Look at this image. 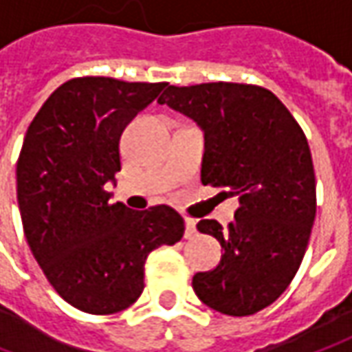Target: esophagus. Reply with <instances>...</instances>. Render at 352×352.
<instances>
[{
    "label": "esophagus",
    "instance_id": "obj_1",
    "mask_svg": "<svg viewBox=\"0 0 352 352\" xmlns=\"http://www.w3.org/2000/svg\"><path fill=\"white\" fill-rule=\"evenodd\" d=\"M185 228H187V230H185V236L187 237L197 236V222H195L192 218H187V220H185Z\"/></svg>",
    "mask_w": 352,
    "mask_h": 352
}]
</instances>
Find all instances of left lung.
I'll list each match as a JSON object with an SVG mask.
<instances>
[{"label": "left lung", "mask_w": 352, "mask_h": 352, "mask_svg": "<svg viewBox=\"0 0 352 352\" xmlns=\"http://www.w3.org/2000/svg\"><path fill=\"white\" fill-rule=\"evenodd\" d=\"M204 132L200 181L237 197L224 230L200 220V234L220 241L216 269L192 276L202 304L226 316L271 306L300 269L316 218V175L308 140L280 99L248 83L169 85L157 99Z\"/></svg>", "instance_id": "1"}]
</instances>
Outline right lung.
I'll list each match as a JSON object with an SVG mask.
<instances>
[{
    "instance_id": "1",
    "label": "right lung",
    "mask_w": 352,
    "mask_h": 352,
    "mask_svg": "<svg viewBox=\"0 0 352 352\" xmlns=\"http://www.w3.org/2000/svg\"><path fill=\"white\" fill-rule=\"evenodd\" d=\"M167 83L76 78L32 118L17 162L23 230L48 283L74 308L107 316L144 290V265L175 245L185 222L171 206L130 210L111 204L126 124Z\"/></svg>"
}]
</instances>
